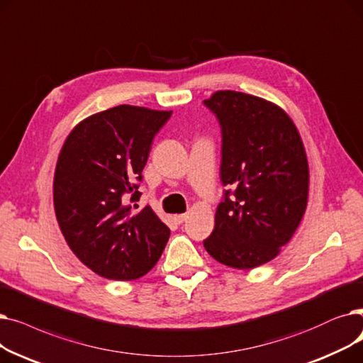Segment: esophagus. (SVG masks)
Instances as JSON below:
<instances>
[{
	"label": "esophagus",
	"mask_w": 363,
	"mask_h": 363,
	"mask_svg": "<svg viewBox=\"0 0 363 363\" xmlns=\"http://www.w3.org/2000/svg\"><path fill=\"white\" fill-rule=\"evenodd\" d=\"M186 218H187V214H176V216H174V220H176V223H179V224H182Z\"/></svg>",
	"instance_id": "34e87169"
}]
</instances>
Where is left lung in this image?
Masks as SVG:
<instances>
[{"label": "left lung", "instance_id": "obj_1", "mask_svg": "<svg viewBox=\"0 0 363 363\" xmlns=\"http://www.w3.org/2000/svg\"><path fill=\"white\" fill-rule=\"evenodd\" d=\"M203 103L221 127V182L235 189L224 192L203 247L218 263L250 270L273 260L300 226L308 196L304 145L269 100L223 90Z\"/></svg>", "mask_w": 363, "mask_h": 363}]
</instances>
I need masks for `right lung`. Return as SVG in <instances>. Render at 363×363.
Returning <instances> with one entry per match:
<instances>
[{"instance_id":"right-lung-1","label":"right lung","mask_w":363,"mask_h":363,"mask_svg":"<svg viewBox=\"0 0 363 363\" xmlns=\"http://www.w3.org/2000/svg\"><path fill=\"white\" fill-rule=\"evenodd\" d=\"M171 111L119 105L82 119L59 153L53 201L69 248L101 278H142L167 245L169 229L137 203L152 140ZM130 202H128V198Z\"/></svg>"}]
</instances>
